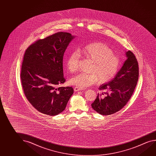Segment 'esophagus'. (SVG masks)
Segmentation results:
<instances>
[{
    "mask_svg": "<svg viewBox=\"0 0 156 156\" xmlns=\"http://www.w3.org/2000/svg\"><path fill=\"white\" fill-rule=\"evenodd\" d=\"M83 89H80V88H79V87H74V91H79L80 90H82Z\"/></svg>",
    "mask_w": 156,
    "mask_h": 156,
    "instance_id": "34e87169",
    "label": "esophagus"
}]
</instances>
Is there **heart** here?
Here are the masks:
<instances>
[{
    "mask_svg": "<svg viewBox=\"0 0 156 156\" xmlns=\"http://www.w3.org/2000/svg\"><path fill=\"white\" fill-rule=\"evenodd\" d=\"M79 52L94 62L91 74L79 73L70 80L72 85L84 89L91 85L103 84L110 81L115 76L120 65V59L112 49L103 42H96L89 44ZM79 54L73 51L67 57V69L71 73L77 71L79 66Z\"/></svg>",
    "mask_w": 156,
    "mask_h": 156,
    "instance_id": "obj_1",
    "label": "heart"
}]
</instances>
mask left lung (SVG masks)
<instances>
[{
	"mask_svg": "<svg viewBox=\"0 0 156 156\" xmlns=\"http://www.w3.org/2000/svg\"><path fill=\"white\" fill-rule=\"evenodd\" d=\"M127 59L115 77L100 85V90H105V94H98L91 104L96 112L102 115L114 114L125 105L133 94L139 77V67L134 54L126 51Z\"/></svg>",
	"mask_w": 156,
	"mask_h": 156,
	"instance_id": "8db88e82",
	"label": "left lung"
}]
</instances>
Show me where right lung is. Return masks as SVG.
<instances>
[{
  "mask_svg": "<svg viewBox=\"0 0 156 156\" xmlns=\"http://www.w3.org/2000/svg\"><path fill=\"white\" fill-rule=\"evenodd\" d=\"M76 36L59 32L29 46L23 57L21 79L23 91L34 107L46 115L62 112L73 94L72 87H60L65 82L63 56Z\"/></svg>",
  "mask_w": 156,
  "mask_h": 156,
  "instance_id": "add662e5",
  "label": "right lung"
}]
</instances>
